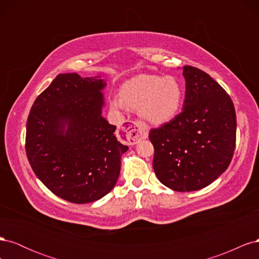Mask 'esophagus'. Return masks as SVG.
Returning <instances> with one entry per match:
<instances>
[{"instance_id": "34e87169", "label": "esophagus", "mask_w": 259, "mask_h": 259, "mask_svg": "<svg viewBox=\"0 0 259 259\" xmlns=\"http://www.w3.org/2000/svg\"><path fill=\"white\" fill-rule=\"evenodd\" d=\"M148 135V125L142 121L128 123L126 126L122 127V138L130 144H136L140 139H146Z\"/></svg>"}]
</instances>
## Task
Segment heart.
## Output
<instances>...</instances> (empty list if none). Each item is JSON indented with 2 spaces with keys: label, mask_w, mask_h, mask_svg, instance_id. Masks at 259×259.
Listing matches in <instances>:
<instances>
[{
  "label": "heart",
  "mask_w": 259,
  "mask_h": 259,
  "mask_svg": "<svg viewBox=\"0 0 259 259\" xmlns=\"http://www.w3.org/2000/svg\"><path fill=\"white\" fill-rule=\"evenodd\" d=\"M183 100V86L174 76L139 74L122 86L121 97H113L111 106L120 110L139 108L146 121L162 125L174 119Z\"/></svg>",
  "instance_id": "b5f03b06"
}]
</instances>
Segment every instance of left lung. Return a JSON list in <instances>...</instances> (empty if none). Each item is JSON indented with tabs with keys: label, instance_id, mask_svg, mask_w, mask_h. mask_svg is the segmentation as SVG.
<instances>
[{
	"label": "left lung",
	"instance_id": "obj_1",
	"mask_svg": "<svg viewBox=\"0 0 259 259\" xmlns=\"http://www.w3.org/2000/svg\"><path fill=\"white\" fill-rule=\"evenodd\" d=\"M183 111L149 133L153 169L169 189H202L228 168L236 148L237 116L230 96L215 80L191 66L183 68Z\"/></svg>",
	"mask_w": 259,
	"mask_h": 259
}]
</instances>
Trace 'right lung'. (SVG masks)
Segmentation results:
<instances>
[{
	"label": "right lung",
	"mask_w": 259,
	"mask_h": 259,
	"mask_svg": "<svg viewBox=\"0 0 259 259\" xmlns=\"http://www.w3.org/2000/svg\"><path fill=\"white\" fill-rule=\"evenodd\" d=\"M105 86L100 76L58 74L28 116L26 152L34 174L54 194L76 204L112 190L128 149L101 115Z\"/></svg>",
	"instance_id": "right-lung-1"
}]
</instances>
